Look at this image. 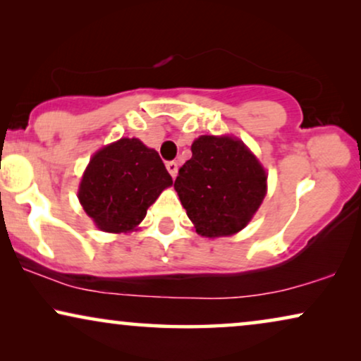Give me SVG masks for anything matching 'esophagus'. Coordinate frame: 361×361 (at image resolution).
<instances>
[{
	"label": "esophagus",
	"mask_w": 361,
	"mask_h": 361,
	"mask_svg": "<svg viewBox=\"0 0 361 361\" xmlns=\"http://www.w3.org/2000/svg\"><path fill=\"white\" fill-rule=\"evenodd\" d=\"M166 167H167V171H169V174L172 176V179H176L177 171H179V167H177V162H174V161L166 162Z\"/></svg>",
	"instance_id": "1"
}]
</instances>
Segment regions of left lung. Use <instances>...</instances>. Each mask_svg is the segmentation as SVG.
<instances>
[{
  "instance_id": "1",
  "label": "left lung",
  "mask_w": 361,
  "mask_h": 361,
  "mask_svg": "<svg viewBox=\"0 0 361 361\" xmlns=\"http://www.w3.org/2000/svg\"><path fill=\"white\" fill-rule=\"evenodd\" d=\"M174 189L195 231L207 238L243 230L266 195V171L243 141L199 136Z\"/></svg>"
}]
</instances>
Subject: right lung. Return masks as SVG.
Returning <instances> with one entry per match:
<instances>
[{
  "label": "right lung",
  "mask_w": 361,
  "mask_h": 361,
  "mask_svg": "<svg viewBox=\"0 0 361 361\" xmlns=\"http://www.w3.org/2000/svg\"><path fill=\"white\" fill-rule=\"evenodd\" d=\"M172 177L157 151L137 137H121L97 151L83 172L78 200L102 231L137 228Z\"/></svg>",
  "instance_id": "right-lung-1"
}]
</instances>
